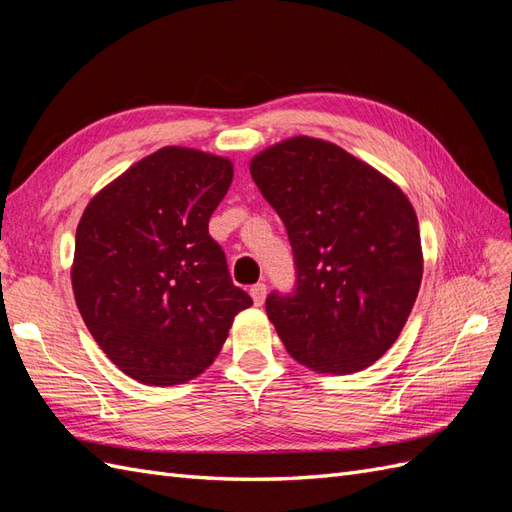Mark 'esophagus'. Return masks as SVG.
Masks as SVG:
<instances>
[{
  "instance_id": "esophagus-1",
  "label": "esophagus",
  "mask_w": 512,
  "mask_h": 512,
  "mask_svg": "<svg viewBox=\"0 0 512 512\" xmlns=\"http://www.w3.org/2000/svg\"><path fill=\"white\" fill-rule=\"evenodd\" d=\"M250 294H252V299H254L256 305H262V303H265V299H267V286L265 284H254L250 288Z\"/></svg>"
}]
</instances>
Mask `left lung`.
I'll return each mask as SVG.
<instances>
[{
  "mask_svg": "<svg viewBox=\"0 0 512 512\" xmlns=\"http://www.w3.org/2000/svg\"><path fill=\"white\" fill-rule=\"evenodd\" d=\"M280 215L297 288L271 292L267 316L292 359L318 374H352L389 350L423 280L408 196L374 166L312 136H292L250 162Z\"/></svg>",
  "mask_w": 512,
  "mask_h": 512,
  "instance_id": "8db88e82",
  "label": "left lung"
}]
</instances>
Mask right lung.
<instances>
[{
  "mask_svg": "<svg viewBox=\"0 0 512 512\" xmlns=\"http://www.w3.org/2000/svg\"><path fill=\"white\" fill-rule=\"evenodd\" d=\"M230 183L228 158L162 147L85 207L76 226L74 299L89 333L126 376L149 386L200 376L232 320L252 305L209 235Z\"/></svg>",
  "mask_w": 512,
  "mask_h": 512,
  "instance_id": "1",
  "label": "right lung"
}]
</instances>
